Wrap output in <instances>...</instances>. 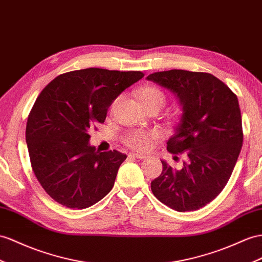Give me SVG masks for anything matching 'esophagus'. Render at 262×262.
Returning a JSON list of instances; mask_svg holds the SVG:
<instances>
[{"instance_id":"esophagus-1","label":"esophagus","mask_w":262,"mask_h":262,"mask_svg":"<svg viewBox=\"0 0 262 262\" xmlns=\"http://www.w3.org/2000/svg\"><path fill=\"white\" fill-rule=\"evenodd\" d=\"M129 156H133L137 159H145L147 157L145 154H142V152H130Z\"/></svg>"}]
</instances>
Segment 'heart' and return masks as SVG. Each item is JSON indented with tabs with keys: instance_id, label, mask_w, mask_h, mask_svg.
Here are the masks:
<instances>
[{
	"instance_id": "b5f03b06",
	"label": "heart",
	"mask_w": 262,
	"mask_h": 262,
	"mask_svg": "<svg viewBox=\"0 0 262 262\" xmlns=\"http://www.w3.org/2000/svg\"><path fill=\"white\" fill-rule=\"evenodd\" d=\"M139 99L143 105L148 108L151 106H156L162 108L166 103L165 94L158 90L157 87L146 86L139 92ZM158 137V133L146 132V130H133L125 136V143L127 146L138 150H147L150 148L154 139Z\"/></svg>"
}]
</instances>
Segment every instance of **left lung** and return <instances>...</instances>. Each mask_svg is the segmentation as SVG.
I'll list each match as a JSON object with an SVG mask.
<instances>
[{
    "instance_id": "1",
    "label": "left lung",
    "mask_w": 262,
    "mask_h": 262,
    "mask_svg": "<svg viewBox=\"0 0 262 262\" xmlns=\"http://www.w3.org/2000/svg\"><path fill=\"white\" fill-rule=\"evenodd\" d=\"M146 79L177 96L183 114L167 149L187 156L179 170L162 160L151 191L173 210H197L225 188L237 163L244 140L238 98L209 73L171 70Z\"/></svg>"
}]
</instances>
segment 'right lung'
I'll return each mask as SVG.
<instances>
[{
  "label": "right lung",
  "instance_id": "right-lung-1",
  "mask_svg": "<svg viewBox=\"0 0 262 262\" xmlns=\"http://www.w3.org/2000/svg\"><path fill=\"white\" fill-rule=\"evenodd\" d=\"M142 72L85 69L62 74L36 98L26 124L31 165L49 195L67 208L84 209L108 193L126 155L96 150L90 130Z\"/></svg>",
  "mask_w": 262,
  "mask_h": 262
}]
</instances>
